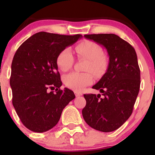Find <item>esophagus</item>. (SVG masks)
Listing matches in <instances>:
<instances>
[{"label":"esophagus","instance_id":"obj_1","mask_svg":"<svg viewBox=\"0 0 155 155\" xmlns=\"http://www.w3.org/2000/svg\"><path fill=\"white\" fill-rule=\"evenodd\" d=\"M74 93H75L76 97H79V96L82 95V94H81V92H74Z\"/></svg>","mask_w":155,"mask_h":155}]
</instances>
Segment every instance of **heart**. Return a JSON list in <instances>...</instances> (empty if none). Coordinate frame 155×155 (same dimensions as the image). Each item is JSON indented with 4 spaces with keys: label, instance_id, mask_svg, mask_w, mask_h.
<instances>
[{
    "label": "heart",
    "instance_id": "1",
    "mask_svg": "<svg viewBox=\"0 0 155 155\" xmlns=\"http://www.w3.org/2000/svg\"><path fill=\"white\" fill-rule=\"evenodd\" d=\"M75 51L78 57L87 60L85 64V73L72 72L64 76L63 81L68 88L75 91H81L93 81L92 72L96 76L104 74L108 66L106 57L102 54L100 46L91 41H85L76 46ZM57 65L61 71L65 72L71 68L74 58L70 49H64L57 57Z\"/></svg>",
    "mask_w": 155,
    "mask_h": 155
}]
</instances>
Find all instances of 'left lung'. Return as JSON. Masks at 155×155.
Returning a JSON list of instances; mask_svg holds the SVG:
<instances>
[{
	"instance_id": "8db88e82",
	"label": "left lung",
	"mask_w": 155,
	"mask_h": 155,
	"mask_svg": "<svg viewBox=\"0 0 155 155\" xmlns=\"http://www.w3.org/2000/svg\"><path fill=\"white\" fill-rule=\"evenodd\" d=\"M106 48L109 57L106 72L92 87L98 94L84 95L87 104L82 109L84 120L101 132L116 130L133 112L140 84V68L134 48L115 34L84 35Z\"/></svg>"
}]
</instances>
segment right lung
Listing matches in <instances>:
<instances>
[{"label":"right lung","mask_w":155,"mask_h":155,"mask_svg":"<svg viewBox=\"0 0 155 155\" xmlns=\"http://www.w3.org/2000/svg\"><path fill=\"white\" fill-rule=\"evenodd\" d=\"M81 37L39 32L16 51L10 78L12 104L28 129L36 133L51 129L63 108L75 98L72 90L60 89L62 81L56 60L60 51ZM54 88V92H49Z\"/></svg>","instance_id":"add662e5"}]
</instances>
